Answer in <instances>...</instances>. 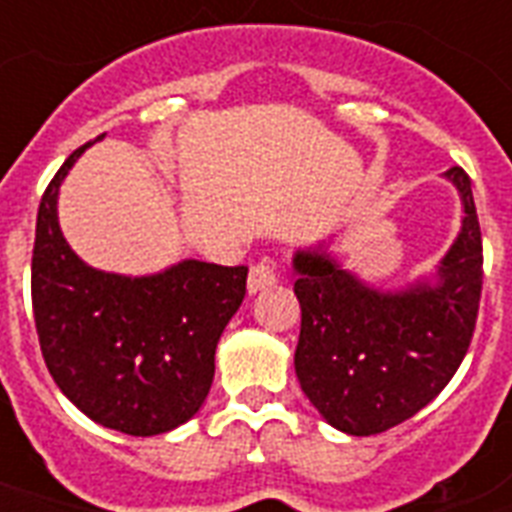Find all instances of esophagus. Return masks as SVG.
Returning a JSON list of instances; mask_svg holds the SVG:
<instances>
[{"label": "esophagus", "mask_w": 512, "mask_h": 512, "mask_svg": "<svg viewBox=\"0 0 512 512\" xmlns=\"http://www.w3.org/2000/svg\"><path fill=\"white\" fill-rule=\"evenodd\" d=\"M273 284H276V271H273L271 265H265V263L252 265V271H249V279H247L249 295H257V292H263V289H271Z\"/></svg>", "instance_id": "esophagus-1"}]
</instances>
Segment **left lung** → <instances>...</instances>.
<instances>
[{"mask_svg": "<svg viewBox=\"0 0 512 512\" xmlns=\"http://www.w3.org/2000/svg\"><path fill=\"white\" fill-rule=\"evenodd\" d=\"M444 177L462 201V225L433 276L380 289L329 252L332 239L297 249L300 388L332 428L374 436L409 420L446 388L476 329L484 255L465 170Z\"/></svg>", "mask_w": 512, "mask_h": 512, "instance_id": "obj_1", "label": "left lung"}]
</instances>
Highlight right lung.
<instances>
[{"label": "right lung", "mask_w": 512, "mask_h": 512, "mask_svg": "<svg viewBox=\"0 0 512 512\" xmlns=\"http://www.w3.org/2000/svg\"><path fill=\"white\" fill-rule=\"evenodd\" d=\"M52 177L36 215L31 303L44 364L63 396L103 428L170 433L199 412L217 340L247 295V268L180 260L159 273L92 268L58 223L60 185L90 148Z\"/></svg>", "instance_id": "right-lung-1"}]
</instances>
